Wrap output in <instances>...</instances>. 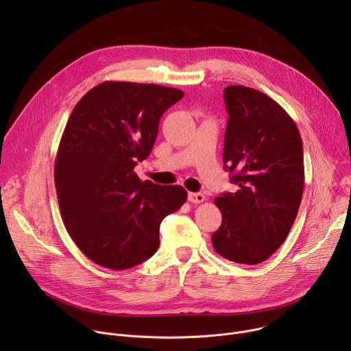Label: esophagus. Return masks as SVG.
Masks as SVG:
<instances>
[{"label":"esophagus","mask_w":351,"mask_h":351,"mask_svg":"<svg viewBox=\"0 0 351 351\" xmlns=\"http://www.w3.org/2000/svg\"><path fill=\"white\" fill-rule=\"evenodd\" d=\"M204 199H206V197L203 193H189V202L191 204H199V203H203Z\"/></svg>","instance_id":"esophagus-1"}]
</instances>
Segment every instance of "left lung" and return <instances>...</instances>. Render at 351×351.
<instances>
[{"label": "left lung", "instance_id": "1", "mask_svg": "<svg viewBox=\"0 0 351 351\" xmlns=\"http://www.w3.org/2000/svg\"><path fill=\"white\" fill-rule=\"evenodd\" d=\"M223 98L229 115L223 162L239 190L214 199L222 223L211 239L223 258L256 265L282 245L297 217L303 143L294 121L269 95L234 84Z\"/></svg>", "mask_w": 351, "mask_h": 351}]
</instances>
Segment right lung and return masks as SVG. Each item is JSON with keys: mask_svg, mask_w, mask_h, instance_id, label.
<instances>
[{"mask_svg": "<svg viewBox=\"0 0 351 351\" xmlns=\"http://www.w3.org/2000/svg\"><path fill=\"white\" fill-rule=\"evenodd\" d=\"M184 95L153 83L103 82L75 106L62 133L54 179L64 225L80 252L108 269L133 268L160 245L162 219L187 191L140 180L162 114Z\"/></svg>", "mask_w": 351, "mask_h": 351, "instance_id": "1", "label": "right lung"}]
</instances>
